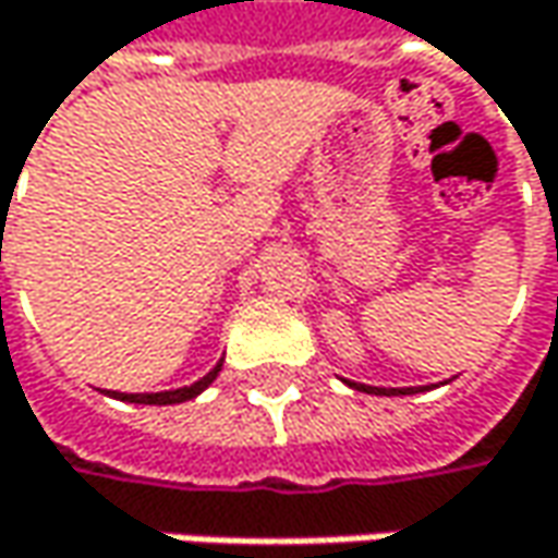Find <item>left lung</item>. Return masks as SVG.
Segmentation results:
<instances>
[{
  "label": "left lung",
  "instance_id": "left-lung-1",
  "mask_svg": "<svg viewBox=\"0 0 558 558\" xmlns=\"http://www.w3.org/2000/svg\"><path fill=\"white\" fill-rule=\"evenodd\" d=\"M351 389L371 392V396H412V392H425V386H405V389H386V386H367V383H351L344 380Z\"/></svg>",
  "mask_w": 558,
  "mask_h": 558
}]
</instances>
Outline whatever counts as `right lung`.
<instances>
[{
    "label": "right lung",
    "instance_id": "right-lung-1",
    "mask_svg": "<svg viewBox=\"0 0 558 558\" xmlns=\"http://www.w3.org/2000/svg\"><path fill=\"white\" fill-rule=\"evenodd\" d=\"M220 371H223V357L217 361V367L210 374H204L201 380H194L191 386H178V389H166V392H118V389H105V396L121 399V402H136V405H175V402L197 399L210 383L217 380Z\"/></svg>",
    "mask_w": 558,
    "mask_h": 558
}]
</instances>
